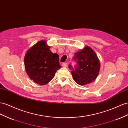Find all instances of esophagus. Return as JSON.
<instances>
[{
	"mask_svg": "<svg viewBox=\"0 0 128 128\" xmlns=\"http://www.w3.org/2000/svg\"><path fill=\"white\" fill-rule=\"evenodd\" d=\"M62 66L64 67H66L67 66V63H63L62 64Z\"/></svg>",
	"mask_w": 128,
	"mask_h": 128,
	"instance_id": "1",
	"label": "esophagus"
}]
</instances>
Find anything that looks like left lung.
I'll list each match as a JSON object with an SVG mask.
<instances>
[{
	"label": "left lung",
	"instance_id": "8db88e82",
	"mask_svg": "<svg viewBox=\"0 0 128 128\" xmlns=\"http://www.w3.org/2000/svg\"><path fill=\"white\" fill-rule=\"evenodd\" d=\"M73 59L77 61L76 67L71 73L75 82L84 86L95 80L100 70V62L96 53L92 48L86 46L76 52ZM70 68V66H69Z\"/></svg>",
	"mask_w": 128,
	"mask_h": 128
}]
</instances>
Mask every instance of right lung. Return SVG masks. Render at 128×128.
Returning <instances> with one entry per match:
<instances>
[{"label":"right lung","mask_w":128,"mask_h":128,"mask_svg":"<svg viewBox=\"0 0 128 128\" xmlns=\"http://www.w3.org/2000/svg\"><path fill=\"white\" fill-rule=\"evenodd\" d=\"M24 64L30 80L40 85L48 84L61 68L58 55L52 52L44 40L38 41L26 52Z\"/></svg>","instance_id":"add662e5"}]
</instances>
